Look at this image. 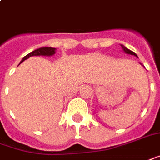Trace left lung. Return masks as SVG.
<instances>
[{"mask_svg":"<svg viewBox=\"0 0 160 160\" xmlns=\"http://www.w3.org/2000/svg\"><path fill=\"white\" fill-rule=\"evenodd\" d=\"M121 47H122V48L124 49V51L126 53H128V54H130V55H133V56H135V57H137V56H136V54H135V52H133V51H131V50H129L128 48H126V47H124L123 45H121Z\"/></svg>","mask_w":160,"mask_h":160,"instance_id":"obj_1","label":"left lung"}]
</instances>
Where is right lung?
Instances as JSON below:
<instances>
[{
	"mask_svg": "<svg viewBox=\"0 0 160 160\" xmlns=\"http://www.w3.org/2000/svg\"><path fill=\"white\" fill-rule=\"evenodd\" d=\"M55 52H56V48H40L38 49L33 50L32 52L29 53L28 55H26L25 58L22 59L21 63L23 61H25V59H27L29 57H32V56H52V55L55 54Z\"/></svg>",
	"mask_w": 160,
	"mask_h": 160,
	"instance_id": "right-lung-1",
	"label": "right lung"
}]
</instances>
